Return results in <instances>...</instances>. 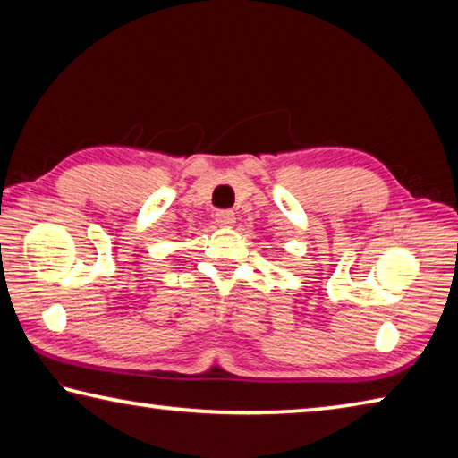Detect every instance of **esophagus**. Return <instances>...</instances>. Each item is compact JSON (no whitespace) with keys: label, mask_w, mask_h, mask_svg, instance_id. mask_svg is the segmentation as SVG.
Returning <instances> with one entry per match:
<instances>
[{"label":"esophagus","mask_w":458,"mask_h":458,"mask_svg":"<svg viewBox=\"0 0 458 458\" xmlns=\"http://www.w3.org/2000/svg\"><path fill=\"white\" fill-rule=\"evenodd\" d=\"M215 221L216 225H221V227H231V225H235V213L233 211H216L215 213Z\"/></svg>","instance_id":"obj_1"}]
</instances>
